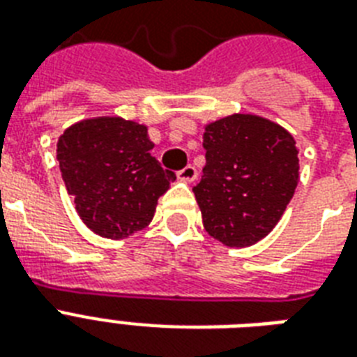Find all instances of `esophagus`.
Returning a JSON list of instances; mask_svg holds the SVG:
<instances>
[{
  "mask_svg": "<svg viewBox=\"0 0 357 357\" xmlns=\"http://www.w3.org/2000/svg\"><path fill=\"white\" fill-rule=\"evenodd\" d=\"M196 176H198V174H196V168L190 167V165L178 172V179L179 181H183V183H192L196 179Z\"/></svg>",
  "mask_w": 357,
  "mask_h": 357,
  "instance_id": "obj_1",
  "label": "esophagus"
}]
</instances>
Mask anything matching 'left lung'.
<instances>
[{
    "label": "left lung",
    "mask_w": 357,
    "mask_h": 357,
    "mask_svg": "<svg viewBox=\"0 0 357 357\" xmlns=\"http://www.w3.org/2000/svg\"><path fill=\"white\" fill-rule=\"evenodd\" d=\"M206 167L192 187L204 228L246 248L276 228L300 179L296 140L259 114L234 113L204 126Z\"/></svg>",
    "instance_id": "obj_1"
}]
</instances>
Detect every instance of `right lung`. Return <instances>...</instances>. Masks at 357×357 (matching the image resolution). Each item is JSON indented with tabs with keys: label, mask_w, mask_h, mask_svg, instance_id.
I'll list each match as a JSON object with an SVG mask.
<instances>
[{
	"label": "right lung",
	"mask_w": 357,
	"mask_h": 357,
	"mask_svg": "<svg viewBox=\"0 0 357 357\" xmlns=\"http://www.w3.org/2000/svg\"><path fill=\"white\" fill-rule=\"evenodd\" d=\"M148 126L122 116L83 119L57 140V161L75 211L103 238L144 229L176 174L151 157Z\"/></svg>",
	"instance_id": "add662e5"
}]
</instances>
